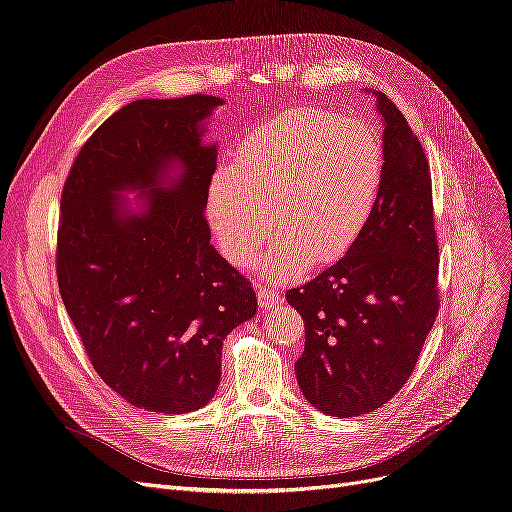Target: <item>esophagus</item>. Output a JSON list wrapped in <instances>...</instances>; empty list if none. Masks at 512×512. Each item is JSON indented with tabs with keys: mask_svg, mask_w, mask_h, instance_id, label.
Here are the masks:
<instances>
[{
	"mask_svg": "<svg viewBox=\"0 0 512 512\" xmlns=\"http://www.w3.org/2000/svg\"><path fill=\"white\" fill-rule=\"evenodd\" d=\"M255 289H257V301L261 308H272L278 304V291L276 287L270 285V282H259Z\"/></svg>",
	"mask_w": 512,
	"mask_h": 512,
	"instance_id": "esophagus-1",
	"label": "esophagus"
}]
</instances>
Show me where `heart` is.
Instances as JSON below:
<instances>
[{"label":"heart","instance_id":"b5f03b06","mask_svg":"<svg viewBox=\"0 0 512 512\" xmlns=\"http://www.w3.org/2000/svg\"><path fill=\"white\" fill-rule=\"evenodd\" d=\"M384 147L356 118L323 109L289 111L257 126L215 177L208 219L223 255L249 268L259 244L278 234L263 263L289 278L344 255L369 223L384 185Z\"/></svg>","mask_w":512,"mask_h":512}]
</instances>
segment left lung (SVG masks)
<instances>
[{
  "mask_svg": "<svg viewBox=\"0 0 512 512\" xmlns=\"http://www.w3.org/2000/svg\"><path fill=\"white\" fill-rule=\"evenodd\" d=\"M384 122V185L348 253L287 301L306 323L295 373L318 411L356 418L386 405L413 373L439 312V240L424 149L373 90Z\"/></svg>",
  "mask_w": 512,
  "mask_h": 512,
  "instance_id": "left-lung-1",
  "label": "left lung"
}]
</instances>
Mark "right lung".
Returning <instances> with one entry per match:
<instances>
[{
  "label": "right lung",
  "instance_id": "right-lung-1",
  "mask_svg": "<svg viewBox=\"0 0 512 512\" xmlns=\"http://www.w3.org/2000/svg\"><path fill=\"white\" fill-rule=\"evenodd\" d=\"M219 105L211 94L128 103L94 130L63 187V304L94 371L145 411L211 401L225 335L257 312L204 217L217 145L202 143V122ZM126 191L144 204L130 207Z\"/></svg>",
  "mask_w": 512,
  "mask_h": 512
}]
</instances>
